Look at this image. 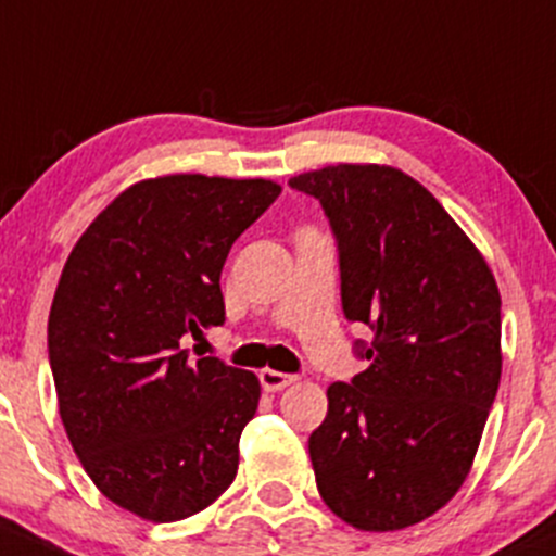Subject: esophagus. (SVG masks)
Returning a JSON list of instances; mask_svg holds the SVG:
<instances>
[{
    "label": "esophagus",
    "instance_id": "esophagus-1",
    "mask_svg": "<svg viewBox=\"0 0 556 556\" xmlns=\"http://www.w3.org/2000/svg\"><path fill=\"white\" fill-rule=\"evenodd\" d=\"M258 378H261L263 391H282L285 386L295 381V376H288V372H279V370H268V367L258 372Z\"/></svg>",
    "mask_w": 556,
    "mask_h": 556
}]
</instances>
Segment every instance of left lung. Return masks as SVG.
I'll list each match as a JSON object with an SVG mask.
<instances>
[{
	"mask_svg": "<svg viewBox=\"0 0 556 556\" xmlns=\"http://www.w3.org/2000/svg\"><path fill=\"white\" fill-rule=\"evenodd\" d=\"M290 189L330 220L349 323L367 367L327 389L308 437L319 495L343 522L402 530L464 484L501 381V295L488 263L410 175L381 165L303 173Z\"/></svg>",
	"mask_w": 556,
	"mask_h": 556,
	"instance_id": "8db88e82",
	"label": "left lung"
}]
</instances>
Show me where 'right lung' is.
Here are the masks:
<instances>
[{
  "instance_id": "add662e5",
  "label": "right lung",
  "mask_w": 556,
  "mask_h": 556,
  "mask_svg": "<svg viewBox=\"0 0 556 556\" xmlns=\"http://www.w3.org/2000/svg\"><path fill=\"white\" fill-rule=\"evenodd\" d=\"M279 191L261 178L143 180L63 266L47 323L63 426L98 490L151 522L202 511L237 477L261 383L218 356L191 359L184 341L226 323L220 268Z\"/></svg>"
}]
</instances>
